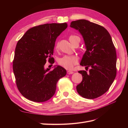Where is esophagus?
<instances>
[{
  "mask_svg": "<svg viewBox=\"0 0 128 128\" xmlns=\"http://www.w3.org/2000/svg\"><path fill=\"white\" fill-rule=\"evenodd\" d=\"M67 74H68V75H70V74H73V73H74V72H73L72 71L68 70V71L67 72Z\"/></svg>",
  "mask_w": 128,
  "mask_h": 128,
  "instance_id": "1",
  "label": "esophagus"
}]
</instances>
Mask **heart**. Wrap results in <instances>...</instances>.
<instances>
[{
    "instance_id": "obj_1",
    "label": "heart",
    "mask_w": 128,
    "mask_h": 128,
    "mask_svg": "<svg viewBox=\"0 0 128 128\" xmlns=\"http://www.w3.org/2000/svg\"><path fill=\"white\" fill-rule=\"evenodd\" d=\"M69 40L71 43L73 44L77 40H80V38L77 36L72 35L69 37ZM58 47H59V42H57L56 46V49H58ZM58 62L61 67L67 69H71L78 62V58L75 56L66 55L59 58Z\"/></svg>"
}]
</instances>
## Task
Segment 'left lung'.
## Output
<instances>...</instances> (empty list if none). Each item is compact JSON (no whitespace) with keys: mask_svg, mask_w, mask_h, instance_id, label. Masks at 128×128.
<instances>
[{"mask_svg":"<svg viewBox=\"0 0 128 128\" xmlns=\"http://www.w3.org/2000/svg\"><path fill=\"white\" fill-rule=\"evenodd\" d=\"M72 28L82 34L86 51L80 64L90 68L89 73L78 72L83 80L76 90L82 97L95 99L102 96L110 88L116 75V53L111 36L102 26L86 20L72 21Z\"/></svg>","mask_w":128,"mask_h":128,"instance_id":"8db88e82","label":"left lung"}]
</instances>
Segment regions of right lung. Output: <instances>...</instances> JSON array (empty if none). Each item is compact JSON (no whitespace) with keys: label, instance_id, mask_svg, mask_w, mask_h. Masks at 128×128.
Masks as SVG:
<instances>
[{"label":"right lung","instance_id":"right-lung-1","mask_svg":"<svg viewBox=\"0 0 128 128\" xmlns=\"http://www.w3.org/2000/svg\"><path fill=\"white\" fill-rule=\"evenodd\" d=\"M67 27L64 24H46L29 29L19 40L15 50L13 69L21 94L34 102H44L54 94L56 83L66 75L60 66L44 69L51 59L56 38Z\"/></svg>","mask_w":128,"mask_h":128}]
</instances>
